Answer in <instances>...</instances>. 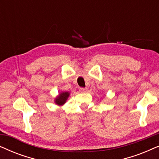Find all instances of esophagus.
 Wrapping results in <instances>:
<instances>
[{
	"label": "esophagus",
	"instance_id": "esophagus-1",
	"mask_svg": "<svg viewBox=\"0 0 159 159\" xmlns=\"http://www.w3.org/2000/svg\"><path fill=\"white\" fill-rule=\"evenodd\" d=\"M79 90H80V93H86L87 91H88V89H87V88H80Z\"/></svg>",
	"mask_w": 159,
	"mask_h": 159
}]
</instances>
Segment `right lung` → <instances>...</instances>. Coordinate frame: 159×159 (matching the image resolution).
<instances>
[{
  "label": "right lung",
  "instance_id": "1",
  "mask_svg": "<svg viewBox=\"0 0 159 159\" xmlns=\"http://www.w3.org/2000/svg\"><path fill=\"white\" fill-rule=\"evenodd\" d=\"M70 93L67 92V91H62L58 93V95H57L54 99V102L56 105L61 106L66 103V102L69 97Z\"/></svg>",
  "mask_w": 159,
  "mask_h": 159
}]
</instances>
